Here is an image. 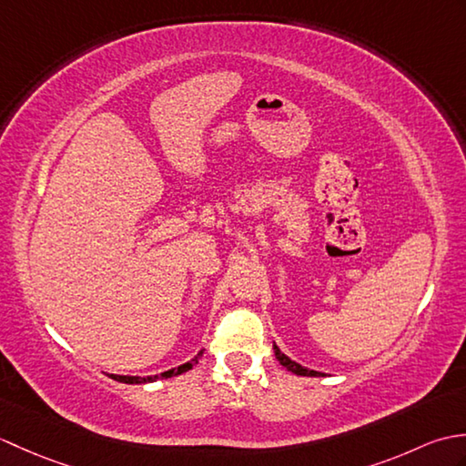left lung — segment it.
<instances>
[{
	"mask_svg": "<svg viewBox=\"0 0 466 466\" xmlns=\"http://www.w3.org/2000/svg\"><path fill=\"white\" fill-rule=\"evenodd\" d=\"M272 349H274V354H276V360H279L286 370H290V372H294V374H299V376H324V372H319V370H310V369H306V366H302V364H299V362H294V360H290L289 356H286L279 346L276 344H272Z\"/></svg>",
	"mask_w": 466,
	"mask_h": 466,
	"instance_id": "obj_1",
	"label": "left lung"
}]
</instances>
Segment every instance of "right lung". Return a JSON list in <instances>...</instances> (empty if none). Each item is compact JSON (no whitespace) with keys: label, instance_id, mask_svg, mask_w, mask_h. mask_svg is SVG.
Instances as JSON below:
<instances>
[{"label":"right lung","instance_id":"obj_1","mask_svg":"<svg viewBox=\"0 0 466 466\" xmlns=\"http://www.w3.org/2000/svg\"><path fill=\"white\" fill-rule=\"evenodd\" d=\"M202 352H204V350L198 352L192 360H187V362H184V364H180V366H176V369H170V370H166V372H162V374H154V376L107 374V376H110V379H114V380H117V382H126V384H146V382H156V380H160V379H162V380H164V379H172V376L187 372V370L192 369V366H196V364H198V359H200V356H202Z\"/></svg>","mask_w":466,"mask_h":466}]
</instances>
